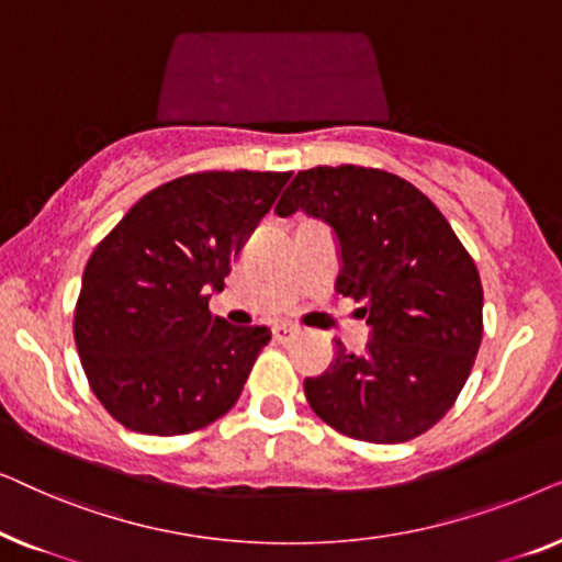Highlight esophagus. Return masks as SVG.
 I'll return each mask as SVG.
<instances>
[{
	"instance_id": "obj_1",
	"label": "esophagus",
	"mask_w": 562,
	"mask_h": 562,
	"mask_svg": "<svg viewBox=\"0 0 562 562\" xmlns=\"http://www.w3.org/2000/svg\"><path fill=\"white\" fill-rule=\"evenodd\" d=\"M296 335H299V329L294 325H276L273 327V340H279V342L294 340Z\"/></svg>"
}]
</instances>
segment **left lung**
I'll return each mask as SVG.
<instances>
[{"mask_svg":"<svg viewBox=\"0 0 562 562\" xmlns=\"http://www.w3.org/2000/svg\"><path fill=\"white\" fill-rule=\"evenodd\" d=\"M306 212L340 243L337 294L360 302L363 356L304 381L314 414L352 440L394 445L435 427L463 391L483 337V286L471 252L417 187L381 168L299 171L279 217Z\"/></svg>","mask_w":562,"mask_h":562,"instance_id":"obj_1","label":"left lung"}]
</instances>
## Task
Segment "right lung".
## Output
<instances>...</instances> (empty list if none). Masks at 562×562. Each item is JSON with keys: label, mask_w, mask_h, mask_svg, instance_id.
I'll return each instance as SVG.
<instances>
[{"label": "right lung", "mask_w": 562, "mask_h": 562, "mask_svg": "<svg viewBox=\"0 0 562 562\" xmlns=\"http://www.w3.org/2000/svg\"><path fill=\"white\" fill-rule=\"evenodd\" d=\"M291 171H202L130 206L83 268L74 340L89 386L133 432H196L233 409L271 340L212 317L210 289Z\"/></svg>", "instance_id": "obj_1"}]
</instances>
